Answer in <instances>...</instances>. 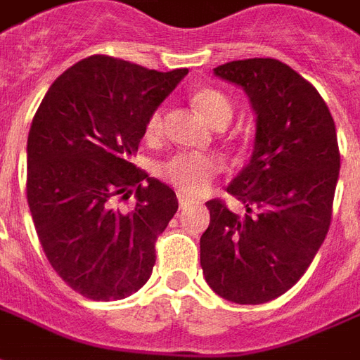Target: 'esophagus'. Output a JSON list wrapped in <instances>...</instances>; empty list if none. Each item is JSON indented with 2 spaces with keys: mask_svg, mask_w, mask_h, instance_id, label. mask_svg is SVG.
<instances>
[{
  "mask_svg": "<svg viewBox=\"0 0 360 360\" xmlns=\"http://www.w3.org/2000/svg\"><path fill=\"white\" fill-rule=\"evenodd\" d=\"M177 198H179L181 208H187V206H191V204H195L193 198H188V196H185L183 193H177Z\"/></svg>",
  "mask_w": 360,
  "mask_h": 360,
  "instance_id": "obj_1",
  "label": "esophagus"
}]
</instances>
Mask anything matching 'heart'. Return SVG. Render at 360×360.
I'll use <instances>...</instances> for the list:
<instances>
[{"label": "heart", "instance_id": "1", "mask_svg": "<svg viewBox=\"0 0 360 360\" xmlns=\"http://www.w3.org/2000/svg\"><path fill=\"white\" fill-rule=\"evenodd\" d=\"M193 103L212 125L226 127L233 117L235 105L231 98L219 89L202 86L193 94ZM164 131V113L158 108L150 113L144 134L148 141H156ZM224 169V164L214 154H202V152H177L169 156L165 162L158 165V175L173 187L179 188L183 195L196 196L206 193L212 187L219 173Z\"/></svg>", "mask_w": 360, "mask_h": 360}]
</instances>
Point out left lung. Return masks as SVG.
<instances>
[{
  "label": "left lung",
  "instance_id": "left-lung-1",
  "mask_svg": "<svg viewBox=\"0 0 360 360\" xmlns=\"http://www.w3.org/2000/svg\"><path fill=\"white\" fill-rule=\"evenodd\" d=\"M214 73L249 94L257 113L250 162L221 198L206 202L210 226L200 237V266L214 293L237 304H262L302 278L332 224L340 146L318 90L271 58L229 61Z\"/></svg>",
  "mask_w": 360,
  "mask_h": 360
}]
</instances>
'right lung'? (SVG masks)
I'll use <instances>...</instances> for the list:
<instances>
[{"label":"right lung","mask_w":360,"mask_h":360,"mask_svg":"<svg viewBox=\"0 0 360 360\" xmlns=\"http://www.w3.org/2000/svg\"><path fill=\"white\" fill-rule=\"evenodd\" d=\"M187 73L90 56L56 79L32 119L28 208L51 268L86 299H125L156 264L158 237L179 204L131 158L150 113Z\"/></svg>","instance_id":"1"}]
</instances>
